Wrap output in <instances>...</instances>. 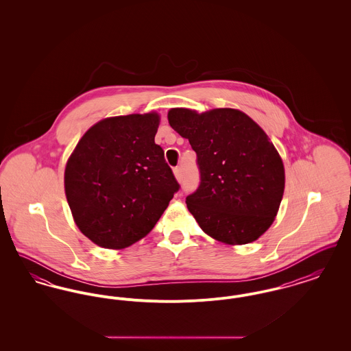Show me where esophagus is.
Wrapping results in <instances>:
<instances>
[{
    "instance_id": "34e87169",
    "label": "esophagus",
    "mask_w": 351,
    "mask_h": 351,
    "mask_svg": "<svg viewBox=\"0 0 351 351\" xmlns=\"http://www.w3.org/2000/svg\"><path fill=\"white\" fill-rule=\"evenodd\" d=\"M173 173H175L176 179H182V167L173 168Z\"/></svg>"
}]
</instances>
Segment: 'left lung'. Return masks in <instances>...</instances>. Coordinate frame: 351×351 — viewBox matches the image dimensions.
<instances>
[{
  "label": "left lung",
  "instance_id": "8db88e82",
  "mask_svg": "<svg viewBox=\"0 0 351 351\" xmlns=\"http://www.w3.org/2000/svg\"><path fill=\"white\" fill-rule=\"evenodd\" d=\"M168 122L197 155L200 184L185 201L201 229L228 245L258 239L274 222L284 192L283 162L267 134L229 108L201 114L175 108Z\"/></svg>",
  "mask_w": 351,
  "mask_h": 351
}]
</instances>
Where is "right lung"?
Listing matches in <instances>:
<instances>
[{"mask_svg": "<svg viewBox=\"0 0 351 351\" xmlns=\"http://www.w3.org/2000/svg\"><path fill=\"white\" fill-rule=\"evenodd\" d=\"M158 126L156 113L105 118L68 159V205L80 232L101 247L123 249L150 233L180 188L154 141Z\"/></svg>", "mask_w": 351, "mask_h": 351, "instance_id": "1", "label": "right lung"}]
</instances>
